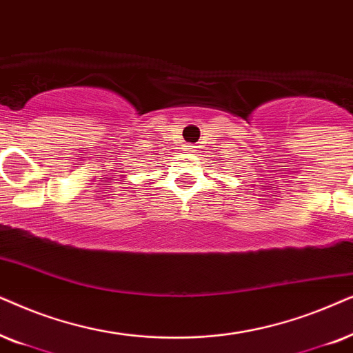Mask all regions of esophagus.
<instances>
[{"label": "esophagus", "instance_id": "1", "mask_svg": "<svg viewBox=\"0 0 353 353\" xmlns=\"http://www.w3.org/2000/svg\"><path fill=\"white\" fill-rule=\"evenodd\" d=\"M195 145H187V152H195Z\"/></svg>", "mask_w": 353, "mask_h": 353}]
</instances>
